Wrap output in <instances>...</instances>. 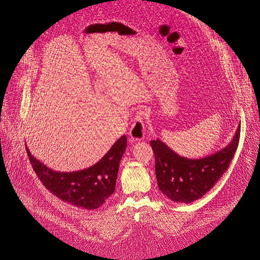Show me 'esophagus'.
<instances>
[{
  "label": "esophagus",
  "mask_w": 260,
  "mask_h": 260,
  "mask_svg": "<svg viewBox=\"0 0 260 260\" xmlns=\"http://www.w3.org/2000/svg\"><path fill=\"white\" fill-rule=\"evenodd\" d=\"M144 115H145L144 111L140 110L136 113L135 119H134V123L129 131V136L133 141H138L145 138L146 127L144 123Z\"/></svg>",
  "instance_id": "34e87169"
}]
</instances>
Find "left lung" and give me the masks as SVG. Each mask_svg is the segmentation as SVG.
Returning <instances> with one entry per match:
<instances>
[{
    "label": "left lung",
    "instance_id": "obj_1",
    "mask_svg": "<svg viewBox=\"0 0 260 260\" xmlns=\"http://www.w3.org/2000/svg\"><path fill=\"white\" fill-rule=\"evenodd\" d=\"M241 125L230 144L203 158L178 155L161 140H151L158 189L174 202L191 203L202 198L228 170L240 140Z\"/></svg>",
    "mask_w": 260,
    "mask_h": 260
}]
</instances>
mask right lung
<instances>
[{
  "label": "right lung",
  "instance_id": "right-lung-1",
  "mask_svg": "<svg viewBox=\"0 0 260 260\" xmlns=\"http://www.w3.org/2000/svg\"><path fill=\"white\" fill-rule=\"evenodd\" d=\"M127 146L126 136L115 141L106 155L95 165L72 173L55 172L41 163L30 153L27 154L39 179L45 188L60 200L86 209L102 206L115 190L119 165Z\"/></svg>",
  "mask_w": 260,
  "mask_h": 260
}]
</instances>
